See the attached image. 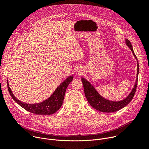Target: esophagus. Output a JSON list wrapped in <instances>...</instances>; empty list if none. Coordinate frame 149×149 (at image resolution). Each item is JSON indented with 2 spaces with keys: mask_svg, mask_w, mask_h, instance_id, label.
<instances>
[{
  "mask_svg": "<svg viewBox=\"0 0 149 149\" xmlns=\"http://www.w3.org/2000/svg\"><path fill=\"white\" fill-rule=\"evenodd\" d=\"M81 73H80H80H78V74H79V75H81Z\"/></svg>",
  "mask_w": 149,
  "mask_h": 149,
  "instance_id": "obj_1",
  "label": "esophagus"
}]
</instances>
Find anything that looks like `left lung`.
Returning <instances> with one entry per match:
<instances>
[{
  "mask_svg": "<svg viewBox=\"0 0 149 149\" xmlns=\"http://www.w3.org/2000/svg\"><path fill=\"white\" fill-rule=\"evenodd\" d=\"M126 44L129 46L131 49V51L133 52V54L137 59L134 50L132 49V45L130 42V41L126 39ZM138 69H137V78L136 80V83L134 86V88L132 89V91L131 92L126 99H125L123 101H118V102H113V101H108L102 96H101L96 91L95 89V88L91 85L87 81H86L85 79L83 78H81V81L83 84L84 87V91L85 96L87 98V101L88 102L89 104H90L93 108L95 110L100 111L104 113H113L117 111L120 110V109L124 108L126 107L129 103H130L132 100L133 99L137 87V83H138V72H139V64L138 63L137 65Z\"/></svg>",
  "mask_w": 149,
  "mask_h": 149,
  "instance_id": "1",
  "label": "left lung"
}]
</instances>
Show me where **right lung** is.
<instances>
[{"instance_id": "right-lung-1", "label": "right lung", "mask_w": 149, "mask_h": 149, "mask_svg": "<svg viewBox=\"0 0 149 149\" xmlns=\"http://www.w3.org/2000/svg\"><path fill=\"white\" fill-rule=\"evenodd\" d=\"M73 80V76H70L67 78L66 80L58 87L57 88L53 93V94L47 100L42 102L35 104H29L22 102L18 100L13 94L11 88L9 87V84L7 81L8 89L10 95L11 96L13 100L22 107L27 111L32 113L39 115H49L52 114L57 111L62 107L64 96L66 92V88L69 84Z\"/></svg>"}]
</instances>
